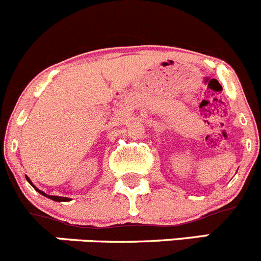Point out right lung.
Listing matches in <instances>:
<instances>
[{
  "label": "right lung",
  "instance_id": "obj_1",
  "mask_svg": "<svg viewBox=\"0 0 261 261\" xmlns=\"http://www.w3.org/2000/svg\"><path fill=\"white\" fill-rule=\"evenodd\" d=\"M28 181H29V182H30V179H29V178H28ZM30 184H32V182H30ZM32 186H33V187H34V189H35V190H37V191H38V192H39V194L44 195V196H47V198L52 199V200H55V201H69V200H70V199H69V198H61V196H52V195H47V194H44V192H43V191H40V190H38V189H37V187H35V186H34V185H33V184H32Z\"/></svg>",
  "mask_w": 261,
  "mask_h": 261
}]
</instances>
